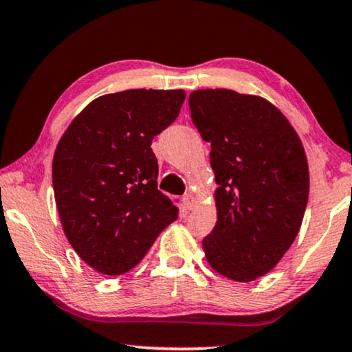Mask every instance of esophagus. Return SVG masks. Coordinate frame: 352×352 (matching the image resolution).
I'll return each instance as SVG.
<instances>
[{"mask_svg": "<svg viewBox=\"0 0 352 352\" xmlns=\"http://www.w3.org/2000/svg\"><path fill=\"white\" fill-rule=\"evenodd\" d=\"M195 196L191 195V192H188V195L183 196V204H185V207L188 210H191L192 207H195Z\"/></svg>", "mask_w": 352, "mask_h": 352, "instance_id": "obj_1", "label": "esophagus"}]
</instances>
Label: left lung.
Listing matches in <instances>:
<instances>
[{
  "instance_id": "8db88e82",
  "label": "left lung",
  "mask_w": 352,
  "mask_h": 352,
  "mask_svg": "<svg viewBox=\"0 0 352 352\" xmlns=\"http://www.w3.org/2000/svg\"><path fill=\"white\" fill-rule=\"evenodd\" d=\"M191 120L210 143L217 223L207 261L237 282L265 276L290 249L308 204L309 172L298 135L268 100L228 89L190 94Z\"/></svg>"
}]
</instances>
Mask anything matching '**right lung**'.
Listing matches in <instances>:
<instances>
[{
    "label": "right lung",
    "mask_w": 352,
    "mask_h": 352,
    "mask_svg": "<svg viewBox=\"0 0 352 352\" xmlns=\"http://www.w3.org/2000/svg\"><path fill=\"white\" fill-rule=\"evenodd\" d=\"M185 91L131 89L89 103L58 142L54 195L65 236L107 276L140 263L178 209L157 190L151 142L178 118Z\"/></svg>",
    "instance_id": "1"
}]
</instances>
